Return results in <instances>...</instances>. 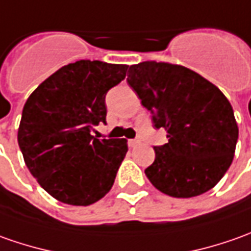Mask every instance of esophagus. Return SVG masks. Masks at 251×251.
I'll return each mask as SVG.
<instances>
[{
    "label": "esophagus",
    "instance_id": "1",
    "mask_svg": "<svg viewBox=\"0 0 251 251\" xmlns=\"http://www.w3.org/2000/svg\"><path fill=\"white\" fill-rule=\"evenodd\" d=\"M139 143H140L139 140H134V139H132V140H129V142H127V144H129V147H136Z\"/></svg>",
    "mask_w": 251,
    "mask_h": 251
}]
</instances>
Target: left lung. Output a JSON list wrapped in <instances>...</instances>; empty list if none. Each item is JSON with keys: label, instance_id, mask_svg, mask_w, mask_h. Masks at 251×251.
<instances>
[{"label": "left lung", "instance_id": "obj_1", "mask_svg": "<svg viewBox=\"0 0 251 251\" xmlns=\"http://www.w3.org/2000/svg\"><path fill=\"white\" fill-rule=\"evenodd\" d=\"M127 83L152 114L154 126L168 133L144 171L152 186L179 199L212 189L230 167L239 136L224 93L189 68L155 61L130 66Z\"/></svg>", "mask_w": 251, "mask_h": 251}]
</instances>
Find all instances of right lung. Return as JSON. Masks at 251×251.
I'll list each match as a JSON object with an SVG mask.
<instances>
[{
	"label": "right lung",
	"mask_w": 251,
	"mask_h": 251,
	"mask_svg": "<svg viewBox=\"0 0 251 251\" xmlns=\"http://www.w3.org/2000/svg\"><path fill=\"white\" fill-rule=\"evenodd\" d=\"M127 65L80 59L58 69L29 96L18 129L23 160L58 201L90 205L111 190L127 152L125 139H97L105 94Z\"/></svg>",
	"instance_id": "right-lung-1"
}]
</instances>
